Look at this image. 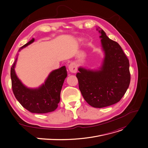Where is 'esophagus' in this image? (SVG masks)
Returning a JSON list of instances; mask_svg holds the SVG:
<instances>
[{"mask_svg":"<svg viewBox=\"0 0 148 148\" xmlns=\"http://www.w3.org/2000/svg\"><path fill=\"white\" fill-rule=\"evenodd\" d=\"M69 69L72 73H75L77 71V67L74 63H71L69 65Z\"/></svg>","mask_w":148,"mask_h":148,"instance_id":"obj_1","label":"esophagus"}]
</instances>
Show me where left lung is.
Returning <instances> with one entry per match:
<instances>
[{
	"mask_svg": "<svg viewBox=\"0 0 148 148\" xmlns=\"http://www.w3.org/2000/svg\"><path fill=\"white\" fill-rule=\"evenodd\" d=\"M99 32L105 56L101 67L97 70L79 67L76 77L87 103L93 107L102 108L119 102L123 97L130 84V74L129 60L119 44L110 39L103 29Z\"/></svg>",
	"mask_w": 148,
	"mask_h": 148,
	"instance_id": "8db88e82",
	"label": "left lung"
}]
</instances>
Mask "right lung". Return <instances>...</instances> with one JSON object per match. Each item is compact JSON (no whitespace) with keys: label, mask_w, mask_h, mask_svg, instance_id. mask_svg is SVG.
Instances as JSON below:
<instances>
[{"label":"right lung","mask_w":148,"mask_h":148,"mask_svg":"<svg viewBox=\"0 0 148 148\" xmlns=\"http://www.w3.org/2000/svg\"><path fill=\"white\" fill-rule=\"evenodd\" d=\"M30 41L22 47L19 51L34 41ZM17 58L12 65L10 77L13 92L20 104L25 109L34 113H47L54 111L60 101L61 90L67 72L65 66L52 71L44 84L38 88H29L25 86L18 78L15 67Z\"/></svg>","instance_id":"add662e5"}]
</instances>
